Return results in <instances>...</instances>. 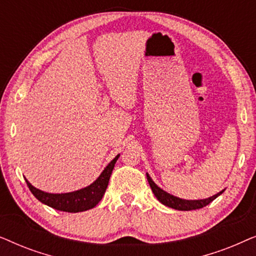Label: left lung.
Listing matches in <instances>:
<instances>
[{
    "instance_id": "obj_1",
    "label": "left lung",
    "mask_w": 256,
    "mask_h": 256,
    "mask_svg": "<svg viewBox=\"0 0 256 256\" xmlns=\"http://www.w3.org/2000/svg\"><path fill=\"white\" fill-rule=\"evenodd\" d=\"M146 180H148L150 188H152V190L154 192V194L156 196V198L158 199L163 205L168 206V208L178 210V211H191V210H198V208H204V206L208 205L210 202L214 200L218 196H220L224 192L222 190L218 192L216 194L212 196V197L206 198V199H199V200H186V199L174 197V196L168 194V192L157 186L148 174H146Z\"/></svg>"
}]
</instances>
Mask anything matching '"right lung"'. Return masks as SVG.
I'll use <instances>...</instances> for the list:
<instances>
[{"label": "right lung", "instance_id": "obj_1", "mask_svg": "<svg viewBox=\"0 0 256 256\" xmlns=\"http://www.w3.org/2000/svg\"><path fill=\"white\" fill-rule=\"evenodd\" d=\"M118 156L120 155L115 157L104 168V170L101 172L96 182H93L88 186L80 188L78 191L68 192V194H48V192L38 190V188L32 186L26 180V182L34 197L40 202L50 206L52 208L70 213L87 211V210L93 208L94 206H96L98 202L102 199L108 186V182H110L112 171L114 169V166L116 163Z\"/></svg>", "mask_w": 256, "mask_h": 256}]
</instances>
